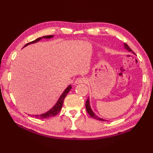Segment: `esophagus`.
Listing matches in <instances>:
<instances>
[{"label": "esophagus", "mask_w": 153, "mask_h": 153, "mask_svg": "<svg viewBox=\"0 0 153 153\" xmlns=\"http://www.w3.org/2000/svg\"><path fill=\"white\" fill-rule=\"evenodd\" d=\"M88 82V79L86 78H78V79L75 80V84H80V83H86Z\"/></svg>", "instance_id": "obj_1"}]
</instances>
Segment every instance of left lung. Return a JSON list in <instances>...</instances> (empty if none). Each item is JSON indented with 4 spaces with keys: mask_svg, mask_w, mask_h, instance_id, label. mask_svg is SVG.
Here are the masks:
<instances>
[{
    "mask_svg": "<svg viewBox=\"0 0 153 153\" xmlns=\"http://www.w3.org/2000/svg\"><path fill=\"white\" fill-rule=\"evenodd\" d=\"M124 48L126 49L128 51H129V52H131L132 53H134V52H133V51H132V50L130 48V47L128 46V45H126V44L124 43ZM86 111L88 112V113L90 115L91 117H92V118H95V119H96V120H101V121H106V120H104V119H103V118H101L100 117H98L97 116H96V115L95 114V113L93 112V111L91 110V108L90 107V105L89 97L88 98V100H87L86 102Z\"/></svg>",
    "mask_w": 153,
    "mask_h": 153,
    "instance_id": "left-lung-1",
    "label": "left lung"
}]
</instances>
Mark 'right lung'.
I'll return each mask as SVG.
<instances>
[{
  "instance_id": "right-lung-1",
  "label": "right lung",
  "mask_w": 153,
  "mask_h": 153,
  "mask_svg": "<svg viewBox=\"0 0 153 153\" xmlns=\"http://www.w3.org/2000/svg\"><path fill=\"white\" fill-rule=\"evenodd\" d=\"M53 36V35H48V36H44L42 37H39V38L36 39V40H33L32 42H30L27 44H26V45L23 46V48L24 47L27 46L29 45H30V44H34V43H36L37 42H39V40H41L42 39H51L52 38ZM71 85H69L68 86L66 89L65 90V91H63V94L61 95L60 97L59 98L58 101H57V103H56V105H54V106L51 108L50 110H49L48 111H47L46 113H43L41 114H35V115H30V117H33L35 118H39V119H44V118H49V117H52L56 116L57 114L59 113V111H61L63 106V101L64 99H65V97H66L67 94L69 93V91L71 90Z\"/></svg>"
}]
</instances>
